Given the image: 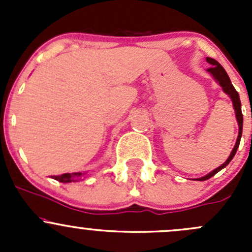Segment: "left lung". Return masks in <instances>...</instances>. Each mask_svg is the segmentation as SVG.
<instances>
[{
    "mask_svg": "<svg viewBox=\"0 0 252 252\" xmlns=\"http://www.w3.org/2000/svg\"><path fill=\"white\" fill-rule=\"evenodd\" d=\"M206 61H207V62L211 64V67L208 68L207 72L212 75L213 79L216 80V83L220 84V86L222 88V90L224 91V93L229 96L230 100H232L233 108H234V111H235L236 122H238V126H239V134H238V138H236V142H235L234 147H233L232 152H230V155H229V157L227 158V161H225L223 164H220L218 168L213 169L212 172H210L208 174H206L205 177L197 178L196 180H200V182L210 179L211 177H213V175H215L216 173H218L220 169H223L224 167H227L228 164H229V162L232 161L233 157L235 156L236 150H238L239 144H240L241 134H243V113H241V102H240V97H239L238 91H236L234 89V86H233L232 81H230V79H229V77H228V74H227V72L224 70V68H223L222 65L217 62V61L213 60V58H211V57L206 58Z\"/></svg>",
    "mask_w": 252,
    "mask_h": 252,
    "instance_id": "obj_1",
    "label": "left lung"
}]
</instances>
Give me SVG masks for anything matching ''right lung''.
<instances>
[{"instance_id":"right-lung-1","label":"right lung","mask_w":252,"mask_h":252,"mask_svg":"<svg viewBox=\"0 0 252 252\" xmlns=\"http://www.w3.org/2000/svg\"><path fill=\"white\" fill-rule=\"evenodd\" d=\"M86 172L81 173V172H75V173H64L61 175H52V179L58 180L61 183H75L79 180H83L85 178Z\"/></svg>"}]
</instances>
